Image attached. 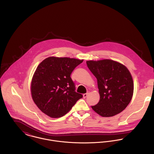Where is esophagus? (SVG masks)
Returning <instances> with one entry per match:
<instances>
[{
    "instance_id": "1",
    "label": "esophagus",
    "mask_w": 154,
    "mask_h": 154,
    "mask_svg": "<svg viewBox=\"0 0 154 154\" xmlns=\"http://www.w3.org/2000/svg\"><path fill=\"white\" fill-rule=\"evenodd\" d=\"M88 92L86 93V94H83V97H84V98H86V97L88 96Z\"/></svg>"
}]
</instances>
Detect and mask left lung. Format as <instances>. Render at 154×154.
<instances>
[{
    "label": "left lung",
    "mask_w": 154,
    "mask_h": 154,
    "mask_svg": "<svg viewBox=\"0 0 154 154\" xmlns=\"http://www.w3.org/2000/svg\"><path fill=\"white\" fill-rule=\"evenodd\" d=\"M89 69L97 79L100 99L92 109L102 117H112L125 110L133 94V81L128 69L119 62L104 59L88 60Z\"/></svg>",
    "instance_id": "1"
}]
</instances>
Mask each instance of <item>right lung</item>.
Returning <instances> with one entry per match:
<instances>
[{"label":"right lung","mask_w":154,"mask_h":154,"mask_svg":"<svg viewBox=\"0 0 154 154\" xmlns=\"http://www.w3.org/2000/svg\"><path fill=\"white\" fill-rule=\"evenodd\" d=\"M83 60L49 57L37 66L32 78L31 92L34 102L44 114L52 118L61 117L82 98L75 91L70 75Z\"/></svg>","instance_id":"right-lung-1"}]
</instances>
